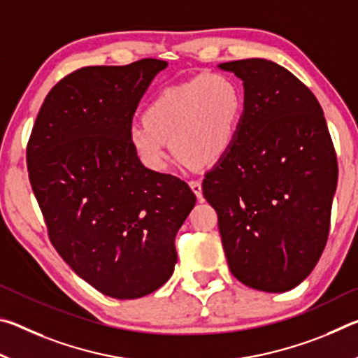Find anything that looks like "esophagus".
I'll return each mask as SVG.
<instances>
[{
	"label": "esophagus",
	"instance_id": "obj_1",
	"mask_svg": "<svg viewBox=\"0 0 358 358\" xmlns=\"http://www.w3.org/2000/svg\"><path fill=\"white\" fill-rule=\"evenodd\" d=\"M189 186H191L192 192L197 196V199H202V183H201V181H199V180H191L189 181Z\"/></svg>",
	"mask_w": 358,
	"mask_h": 358
}]
</instances>
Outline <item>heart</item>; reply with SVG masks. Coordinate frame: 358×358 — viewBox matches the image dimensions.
Returning a JSON list of instances; mask_svg holds the SVG:
<instances>
[{"label": "heart", "mask_w": 358, "mask_h": 358, "mask_svg": "<svg viewBox=\"0 0 358 358\" xmlns=\"http://www.w3.org/2000/svg\"><path fill=\"white\" fill-rule=\"evenodd\" d=\"M243 115L245 96L234 78L199 76L162 90L145 108L143 121L129 126V143L153 172L166 171L167 141L180 159L210 166L234 147Z\"/></svg>", "instance_id": "heart-1"}]
</instances>
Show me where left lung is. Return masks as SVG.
<instances>
[{
	"label": "left lung",
	"instance_id": "1",
	"mask_svg": "<svg viewBox=\"0 0 358 358\" xmlns=\"http://www.w3.org/2000/svg\"><path fill=\"white\" fill-rule=\"evenodd\" d=\"M241 78L234 147L205 175L229 268L240 282L286 292L311 273L329 238L338 164L322 107L292 72L264 58L217 66Z\"/></svg>",
	"mask_w": 358,
	"mask_h": 358
}]
</instances>
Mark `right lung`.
Listing matches in <instances>:
<instances>
[{
  "mask_svg": "<svg viewBox=\"0 0 358 358\" xmlns=\"http://www.w3.org/2000/svg\"><path fill=\"white\" fill-rule=\"evenodd\" d=\"M167 62L88 66L50 90L27 148L29 181L59 256L118 300L159 289L177 264L175 235L196 196L145 167L129 143L136 108Z\"/></svg>",
  "mask_w": 358,
  "mask_h": 358,
  "instance_id": "obj_1",
  "label": "right lung"
}]
</instances>
